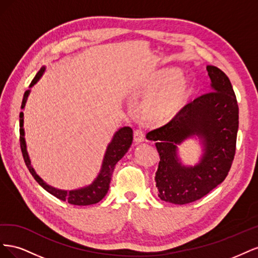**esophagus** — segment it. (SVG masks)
I'll use <instances>...</instances> for the list:
<instances>
[{
	"label": "esophagus",
	"mask_w": 258,
	"mask_h": 258,
	"mask_svg": "<svg viewBox=\"0 0 258 258\" xmlns=\"http://www.w3.org/2000/svg\"><path fill=\"white\" fill-rule=\"evenodd\" d=\"M134 140L136 143H141L145 140V134L141 129H136L134 132Z\"/></svg>",
	"instance_id": "esophagus-1"
}]
</instances>
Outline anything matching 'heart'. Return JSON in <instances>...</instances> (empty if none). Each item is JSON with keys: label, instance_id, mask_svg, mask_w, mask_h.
I'll return each mask as SVG.
<instances>
[{"label": "heart", "instance_id": "obj_1", "mask_svg": "<svg viewBox=\"0 0 258 258\" xmlns=\"http://www.w3.org/2000/svg\"><path fill=\"white\" fill-rule=\"evenodd\" d=\"M172 75L173 73L171 72H162L156 75L146 86L147 91H158L170 81ZM187 91H188V85L183 77H178L147 100L144 105L145 116L155 122L171 120L183 107Z\"/></svg>", "mask_w": 258, "mask_h": 258}]
</instances>
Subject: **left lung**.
<instances>
[{"label":"left lung","instance_id":"8db88e82","mask_svg":"<svg viewBox=\"0 0 258 258\" xmlns=\"http://www.w3.org/2000/svg\"><path fill=\"white\" fill-rule=\"evenodd\" d=\"M212 91L182 107L168 123L148 132L155 141L159 165L155 182L161 200L186 205L201 199L227 176L236 155L239 107L231 83L222 70L208 66ZM204 139L205 154L200 164L184 167L176 145L191 135Z\"/></svg>","mask_w":258,"mask_h":258}]
</instances>
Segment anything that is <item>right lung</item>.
<instances>
[{
    "mask_svg": "<svg viewBox=\"0 0 258 258\" xmlns=\"http://www.w3.org/2000/svg\"><path fill=\"white\" fill-rule=\"evenodd\" d=\"M44 71H45V68L43 67L40 71L37 72L33 81L31 82L30 87H32V86L38 81V79H40ZM29 93H30V90L28 89L26 90L25 95H23L21 108L25 107ZM19 127H20L19 141H20L21 153L23 156V160H25L26 166L29 169L30 173L32 174V176L35 178V181L40 184L45 190H47L49 194H51L52 196L57 197L62 201H68L70 205H74V206L95 205L104 198V196L108 190V187H110L111 177L113 174L115 165L123 157V155L128 152L129 147L132 143V139H134V137H132L134 136V132H132V129L130 127H123L119 129L115 134L112 142L107 146L102 169H101L98 177L96 178V181L91 185L85 187V188L67 191V190L56 189L53 188V187L46 184L43 179L35 173L34 169L32 168V166H31V162H30L29 156L27 153V148H26V141H25V138H23V136H25V131H23V113L22 112H20V115H19Z\"/></svg>",
    "mask_w": 258,
    "mask_h": 258,
    "instance_id": "right-lung-1",
    "label": "right lung"
}]
</instances>
